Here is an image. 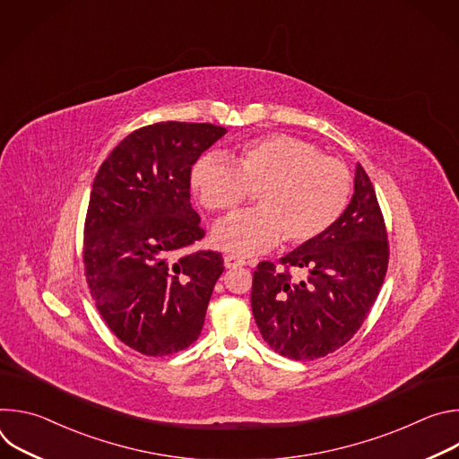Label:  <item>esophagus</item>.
<instances>
[{"instance_id":"34e87169","label":"esophagus","mask_w":459,"mask_h":459,"mask_svg":"<svg viewBox=\"0 0 459 459\" xmlns=\"http://www.w3.org/2000/svg\"><path fill=\"white\" fill-rule=\"evenodd\" d=\"M243 265H245L243 257H238V255H232V254L225 255V267L227 269H238V267H243Z\"/></svg>"}]
</instances>
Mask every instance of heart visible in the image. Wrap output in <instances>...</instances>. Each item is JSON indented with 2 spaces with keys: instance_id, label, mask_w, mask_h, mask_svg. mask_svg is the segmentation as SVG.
Wrapping results in <instances>:
<instances>
[{
  "instance_id": "1",
  "label": "heart",
  "mask_w": 459,
  "mask_h": 459,
  "mask_svg": "<svg viewBox=\"0 0 459 459\" xmlns=\"http://www.w3.org/2000/svg\"><path fill=\"white\" fill-rule=\"evenodd\" d=\"M190 181L212 212L239 205L248 188H255V209L234 212L212 229V241L238 255L267 252L283 238L290 245L317 238L342 216L351 195L343 163L289 134L245 143L236 165L220 152L204 154Z\"/></svg>"
}]
</instances>
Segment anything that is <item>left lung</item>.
Wrapping results in <instances>:
<instances>
[{"mask_svg":"<svg viewBox=\"0 0 459 459\" xmlns=\"http://www.w3.org/2000/svg\"><path fill=\"white\" fill-rule=\"evenodd\" d=\"M261 261L252 278V314L278 354L316 359L345 345L365 321L385 280L388 243L374 186L356 165L343 214L317 238L280 259ZM306 274L298 282L288 269Z\"/></svg>","mask_w":459,"mask_h":459,"instance_id":"1","label":"left lung"}]
</instances>
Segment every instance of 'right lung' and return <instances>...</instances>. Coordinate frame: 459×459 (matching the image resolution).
Here are the masks:
<instances>
[{"label":"right lung","instance_id":"1","mask_svg":"<svg viewBox=\"0 0 459 459\" xmlns=\"http://www.w3.org/2000/svg\"><path fill=\"white\" fill-rule=\"evenodd\" d=\"M227 134L212 123L165 121L134 130L101 163L85 221V276L108 329L145 356L198 340L220 252L185 250L204 238L190 169Z\"/></svg>","mask_w":459,"mask_h":459}]
</instances>
